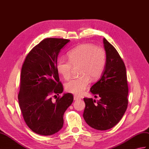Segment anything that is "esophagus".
<instances>
[{
	"mask_svg": "<svg viewBox=\"0 0 149 149\" xmlns=\"http://www.w3.org/2000/svg\"><path fill=\"white\" fill-rule=\"evenodd\" d=\"M74 100H77L79 99H80V97H79V96H77V95H74Z\"/></svg>",
	"mask_w": 149,
	"mask_h": 149,
	"instance_id": "34e87169",
	"label": "esophagus"
}]
</instances>
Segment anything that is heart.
<instances>
[{
	"mask_svg": "<svg viewBox=\"0 0 149 149\" xmlns=\"http://www.w3.org/2000/svg\"><path fill=\"white\" fill-rule=\"evenodd\" d=\"M68 57L69 61H58L56 70L62 77L68 80L73 67L79 66L78 73L81 75L67 82L65 89L68 93L80 95L88 87L90 78L95 81L102 74L106 64L105 51L92 44H83L69 52Z\"/></svg>",
	"mask_w": 149,
	"mask_h": 149,
	"instance_id": "1",
	"label": "heart"
}]
</instances>
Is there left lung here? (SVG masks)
Segmentation results:
<instances>
[{
    "label": "left lung",
    "mask_w": 149,
    "mask_h": 149,
    "mask_svg": "<svg viewBox=\"0 0 149 149\" xmlns=\"http://www.w3.org/2000/svg\"><path fill=\"white\" fill-rule=\"evenodd\" d=\"M106 65L102 77L90 89L95 98H84L86 107L83 117L89 126L107 130L118 123L128 104V86L124 63L112 45L103 38Z\"/></svg>",
    "instance_id": "8db88e82"
}]
</instances>
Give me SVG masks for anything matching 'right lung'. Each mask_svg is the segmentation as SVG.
I'll return each mask as SVG.
<instances>
[{
    "label": "right lung",
    "mask_w": 149,
    "mask_h": 149,
    "mask_svg": "<svg viewBox=\"0 0 149 149\" xmlns=\"http://www.w3.org/2000/svg\"><path fill=\"white\" fill-rule=\"evenodd\" d=\"M70 40L47 38L27 54L20 76L18 102L23 119L29 128L40 135L57 133L63 126V115L73 102L71 93L52 101L51 95L63 91L56 70L60 50Z\"/></svg>",
    "instance_id": "right-lung-1"
}]
</instances>
